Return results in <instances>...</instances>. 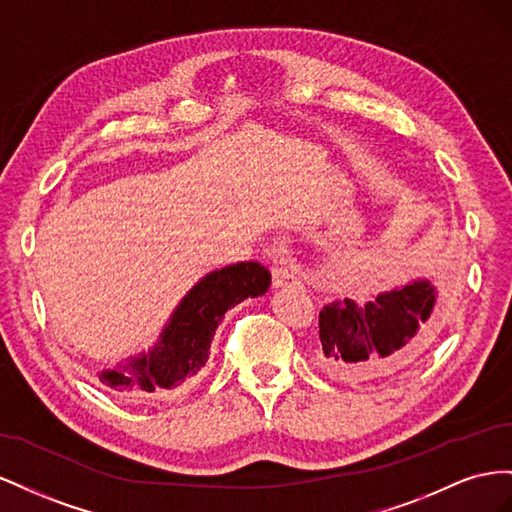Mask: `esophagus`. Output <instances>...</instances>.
<instances>
[{"mask_svg": "<svg viewBox=\"0 0 512 512\" xmlns=\"http://www.w3.org/2000/svg\"><path fill=\"white\" fill-rule=\"evenodd\" d=\"M272 279L276 287H287V285H294L300 276L294 266L287 264V261H279V264L272 266Z\"/></svg>", "mask_w": 512, "mask_h": 512, "instance_id": "esophagus-1", "label": "esophagus"}]
</instances>
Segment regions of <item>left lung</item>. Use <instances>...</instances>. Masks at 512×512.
<instances>
[{
  "mask_svg": "<svg viewBox=\"0 0 512 512\" xmlns=\"http://www.w3.org/2000/svg\"><path fill=\"white\" fill-rule=\"evenodd\" d=\"M435 289L414 281L371 302L345 298L319 313L317 362L330 377L364 384L399 373L433 330Z\"/></svg>",
  "mask_w": 512,
  "mask_h": 512,
  "instance_id": "8db88e82",
  "label": "left lung"
}]
</instances>
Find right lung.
I'll use <instances>...</instances> for the list:
<instances>
[{
	"label": "right lung",
	"mask_w": 512,
	"mask_h": 512,
	"mask_svg": "<svg viewBox=\"0 0 512 512\" xmlns=\"http://www.w3.org/2000/svg\"><path fill=\"white\" fill-rule=\"evenodd\" d=\"M270 281L268 268L257 261L208 274L182 300L152 352L102 373V384L126 401H148L180 388L208 362L214 332L225 313L244 298L266 294Z\"/></svg>",
	"instance_id": "obj_1"
}]
</instances>
